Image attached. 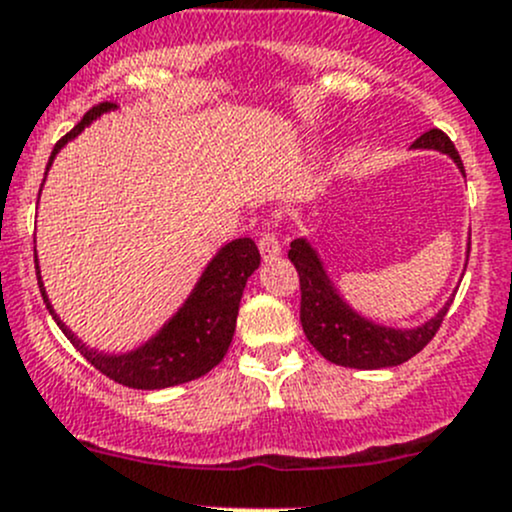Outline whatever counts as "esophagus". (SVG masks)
I'll use <instances>...</instances> for the list:
<instances>
[{
	"mask_svg": "<svg viewBox=\"0 0 512 512\" xmlns=\"http://www.w3.org/2000/svg\"><path fill=\"white\" fill-rule=\"evenodd\" d=\"M257 245H260V255H262V260H265V262L277 260V257H280V252H282V245H280V240L275 237V232H262V237H260V242H257Z\"/></svg>",
	"mask_w": 512,
	"mask_h": 512,
	"instance_id": "esophagus-1",
	"label": "esophagus"
}]
</instances>
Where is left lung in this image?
Instances as JSON below:
<instances>
[{"mask_svg":"<svg viewBox=\"0 0 512 512\" xmlns=\"http://www.w3.org/2000/svg\"><path fill=\"white\" fill-rule=\"evenodd\" d=\"M414 148L446 153L463 173V163L456 146L438 128H431L421 138H416ZM468 252H471V242H468ZM289 260L299 272V289H302L299 322H302L309 344L327 361L349 366V369H389V366L409 361L436 337L438 327H441L443 317L453 302V299H448L438 309L436 317L418 324V327H386V324H379L356 312L352 304L339 294L332 277L327 275L322 257L307 237L292 240Z\"/></svg>","mask_w":512,"mask_h":512,"instance_id":"8db88e82","label":"left lung"}]
</instances>
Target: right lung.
Masks as SVG:
<instances>
[{"label": "right lung", "instance_id": "right-lung-1", "mask_svg": "<svg viewBox=\"0 0 512 512\" xmlns=\"http://www.w3.org/2000/svg\"><path fill=\"white\" fill-rule=\"evenodd\" d=\"M108 111H116V103L103 101L91 108V111L81 118L79 126H74V131H69L59 143H56L54 151H51L49 165H46V173H49L56 153H59L66 143L74 141L86 126H91L96 118H101L103 113ZM34 265L36 280H39V289L41 297H44L46 309H49V314L54 317V322L59 324L61 332L69 337V342L84 354V359L91 361V366H96V369L101 371V374H106L108 379L118 381V384L128 386V389L151 391L168 389V386H178L185 384V381L200 379V376L208 374L210 369H215V366L223 361L227 347H230L232 342V334H235L242 292H245V285L247 280H250L252 272L260 267V250H257V245L250 237H237V240L220 247V250L215 252L213 260L208 262V267L203 270L200 280L195 282L193 292L188 294L183 307H180L178 312H175L151 339H148V342L131 349V352L121 354H106L98 352V349L86 347V344L61 322L59 314L51 307L49 297H46V289L39 272V260H36V247Z\"/></svg>", "mask_w": 512, "mask_h": 512}]
</instances>
